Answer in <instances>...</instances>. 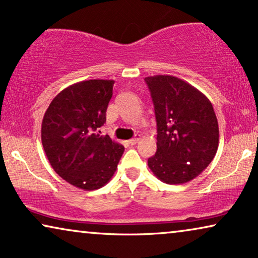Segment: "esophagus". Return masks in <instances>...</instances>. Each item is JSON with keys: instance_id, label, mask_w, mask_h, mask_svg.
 Here are the masks:
<instances>
[{"instance_id": "1", "label": "esophagus", "mask_w": 258, "mask_h": 258, "mask_svg": "<svg viewBox=\"0 0 258 258\" xmlns=\"http://www.w3.org/2000/svg\"><path fill=\"white\" fill-rule=\"evenodd\" d=\"M139 141H140V136H136V137H134V139L129 140L128 143L130 144V146H135V144L139 142Z\"/></svg>"}]
</instances>
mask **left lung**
<instances>
[{
	"instance_id": "left-lung-1",
	"label": "left lung",
	"mask_w": 258,
	"mask_h": 258,
	"mask_svg": "<svg viewBox=\"0 0 258 258\" xmlns=\"http://www.w3.org/2000/svg\"><path fill=\"white\" fill-rule=\"evenodd\" d=\"M157 122V150L148 158L162 182L183 184L197 177L217 153L218 122L206 95L170 75L146 77Z\"/></svg>"
}]
</instances>
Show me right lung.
Instances as JSON below:
<instances>
[{"instance_id": "obj_1", "label": "right lung", "mask_w": 258, "mask_h": 258, "mask_svg": "<svg viewBox=\"0 0 258 258\" xmlns=\"http://www.w3.org/2000/svg\"><path fill=\"white\" fill-rule=\"evenodd\" d=\"M114 80L72 84L56 95L43 116L41 139L49 163L59 177L83 190L107 184L124 147L98 128L112 96Z\"/></svg>"}]
</instances>
